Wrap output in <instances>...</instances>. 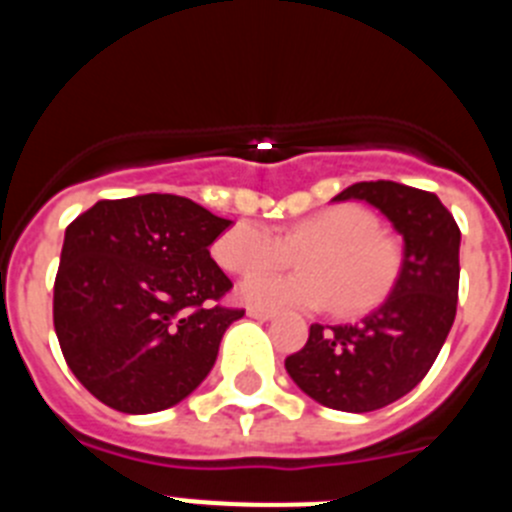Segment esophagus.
<instances>
[{"label":"esophagus","mask_w":512,"mask_h":512,"mask_svg":"<svg viewBox=\"0 0 512 512\" xmlns=\"http://www.w3.org/2000/svg\"><path fill=\"white\" fill-rule=\"evenodd\" d=\"M248 318H256V320H274L277 318V312L274 310H264V307H248Z\"/></svg>","instance_id":"34e87169"}]
</instances>
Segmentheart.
Returning a JSON list of instances; mask_svg holds the SVG:
<instances>
[{
  "mask_svg": "<svg viewBox=\"0 0 512 512\" xmlns=\"http://www.w3.org/2000/svg\"><path fill=\"white\" fill-rule=\"evenodd\" d=\"M212 256L230 274L279 269L302 256V274H259L241 284V297L259 307L333 305L338 315H364L395 289L402 253L379 233L374 212L361 205H330L302 217L282 235L256 220H238L212 243Z\"/></svg>",
  "mask_w": 512,
  "mask_h": 512,
  "instance_id": "obj_1",
  "label": "heart"
}]
</instances>
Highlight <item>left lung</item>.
<instances>
[{"label":"left lung","mask_w":512,"mask_h":512,"mask_svg":"<svg viewBox=\"0 0 512 512\" xmlns=\"http://www.w3.org/2000/svg\"><path fill=\"white\" fill-rule=\"evenodd\" d=\"M377 207L402 235L395 289L356 325H310L287 356L289 377L305 395L343 413H372L408 395L428 374L456 318L459 243L454 215L433 192L397 182H359L333 197Z\"/></svg>","instance_id":"obj_1"}]
</instances>
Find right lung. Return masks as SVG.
Masks as SVG:
<instances>
[{"instance_id": "right-lung-1", "label": "right lung", "mask_w": 512, "mask_h": 512, "mask_svg": "<svg viewBox=\"0 0 512 512\" xmlns=\"http://www.w3.org/2000/svg\"><path fill=\"white\" fill-rule=\"evenodd\" d=\"M230 225L176 194L102 200L66 228L53 287L63 359L99 402L130 415L192 395L243 310L210 259Z\"/></svg>"}]
</instances>
